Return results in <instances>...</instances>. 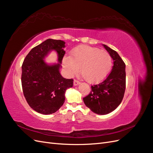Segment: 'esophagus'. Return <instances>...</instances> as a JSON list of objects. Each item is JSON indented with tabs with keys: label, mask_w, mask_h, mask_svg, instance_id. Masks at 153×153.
<instances>
[{
	"label": "esophagus",
	"mask_w": 153,
	"mask_h": 153,
	"mask_svg": "<svg viewBox=\"0 0 153 153\" xmlns=\"http://www.w3.org/2000/svg\"><path fill=\"white\" fill-rule=\"evenodd\" d=\"M80 82L78 81V80H74V83H73V84H74V85H78V84H80Z\"/></svg>",
	"instance_id": "obj_1"
}]
</instances>
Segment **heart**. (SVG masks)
<instances>
[{
    "label": "heart",
    "mask_w": 153,
    "mask_h": 153,
    "mask_svg": "<svg viewBox=\"0 0 153 153\" xmlns=\"http://www.w3.org/2000/svg\"><path fill=\"white\" fill-rule=\"evenodd\" d=\"M62 65L69 75L79 71L90 83L103 80L108 75L112 65V59L108 52L87 45L74 48L70 56H65Z\"/></svg>",
    "instance_id": "1"
}]
</instances>
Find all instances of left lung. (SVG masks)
Masks as SVG:
<instances>
[{
  "instance_id": "8db88e82",
  "label": "left lung",
  "mask_w": 153,
  "mask_h": 153,
  "mask_svg": "<svg viewBox=\"0 0 153 153\" xmlns=\"http://www.w3.org/2000/svg\"><path fill=\"white\" fill-rule=\"evenodd\" d=\"M114 60V66L105 80L91 86L89 95L83 98L85 105L92 112L105 115L121 104L126 89V65L117 52L103 45Z\"/></svg>"
}]
</instances>
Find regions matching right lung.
<instances>
[{"label": "right lung", "instance_id": "1", "mask_svg": "<svg viewBox=\"0 0 153 153\" xmlns=\"http://www.w3.org/2000/svg\"><path fill=\"white\" fill-rule=\"evenodd\" d=\"M65 42L48 39L32 48L22 66V85L27 102L37 112L55 113L65 101V92L72 87L73 80L63 78L59 72L65 51ZM58 54L57 64L48 65L44 59L50 51Z\"/></svg>", "mask_w": 153, "mask_h": 153}]
</instances>
